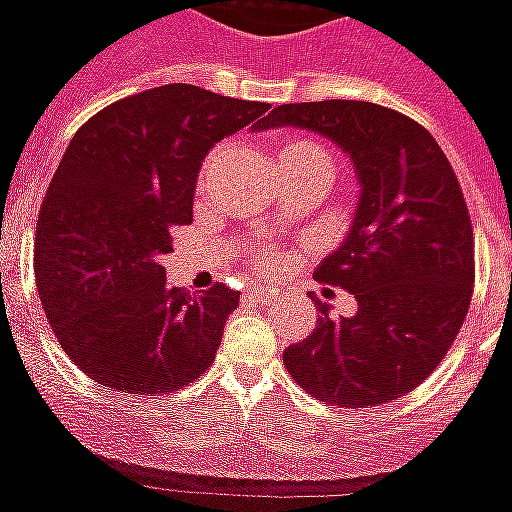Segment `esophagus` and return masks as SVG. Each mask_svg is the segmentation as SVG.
Segmentation results:
<instances>
[{"label":"esophagus","instance_id":"obj_1","mask_svg":"<svg viewBox=\"0 0 512 512\" xmlns=\"http://www.w3.org/2000/svg\"><path fill=\"white\" fill-rule=\"evenodd\" d=\"M248 297H253V300H261V302H267L275 297V292L272 289H267L264 283H253L251 289H248Z\"/></svg>","mask_w":512,"mask_h":512}]
</instances>
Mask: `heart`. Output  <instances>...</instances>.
Here are the masks:
<instances>
[{
	"label": "heart",
	"instance_id": "heart-1",
	"mask_svg": "<svg viewBox=\"0 0 512 512\" xmlns=\"http://www.w3.org/2000/svg\"><path fill=\"white\" fill-rule=\"evenodd\" d=\"M272 169H305L311 174H322V177L330 179L333 177V155L322 141H316L311 136H283L278 141V147H275V155H272ZM253 267L256 270H270V253H256Z\"/></svg>",
	"mask_w": 512,
	"mask_h": 512
}]
</instances>
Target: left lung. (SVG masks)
I'll use <instances>...</instances> for the list:
<instances>
[{"instance_id":"1","label":"left lung","mask_w":512,"mask_h":512,"mask_svg":"<svg viewBox=\"0 0 512 512\" xmlns=\"http://www.w3.org/2000/svg\"><path fill=\"white\" fill-rule=\"evenodd\" d=\"M335 141L360 182L357 210L316 278L357 300L354 316L319 319L283 352L302 390L368 409L412 393L445 360L469 311L475 240L464 193L434 136L393 108L363 100L283 103L259 125Z\"/></svg>"}]
</instances>
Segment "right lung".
I'll return each instance as SVG.
<instances>
[{"instance_id":"obj_1","label":"right lung","mask_w":512,"mask_h":512,"mask_svg":"<svg viewBox=\"0 0 512 512\" xmlns=\"http://www.w3.org/2000/svg\"><path fill=\"white\" fill-rule=\"evenodd\" d=\"M259 100L166 84L117 100L76 130L40 207L35 281L73 363L103 387L169 395L215 360L240 294L166 286L171 231L193 220L201 160Z\"/></svg>"}]
</instances>
